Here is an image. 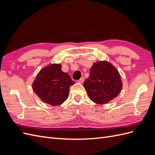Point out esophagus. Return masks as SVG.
Returning <instances> with one entry per match:
<instances>
[{
	"label": "esophagus",
	"mask_w": 155,
	"mask_h": 155,
	"mask_svg": "<svg viewBox=\"0 0 155 155\" xmlns=\"http://www.w3.org/2000/svg\"><path fill=\"white\" fill-rule=\"evenodd\" d=\"M84 81H85V79H84L83 77H82V78H81L80 79H79V80H78V83H83L84 82Z\"/></svg>",
	"instance_id": "esophagus-1"
}]
</instances>
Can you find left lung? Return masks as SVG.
I'll list each match as a JSON object with an SVG mask.
<instances>
[{"label": "left lung", "instance_id": "1", "mask_svg": "<svg viewBox=\"0 0 155 155\" xmlns=\"http://www.w3.org/2000/svg\"><path fill=\"white\" fill-rule=\"evenodd\" d=\"M83 87L93 102L103 105L119 94L123 83L119 72L113 65L107 61H100L93 64Z\"/></svg>", "mask_w": 155, "mask_h": 155}]
</instances>
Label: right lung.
I'll return each instance as SVG.
<instances>
[{
	"instance_id": "right-lung-1",
	"label": "right lung",
	"mask_w": 155,
	"mask_h": 155,
	"mask_svg": "<svg viewBox=\"0 0 155 155\" xmlns=\"http://www.w3.org/2000/svg\"><path fill=\"white\" fill-rule=\"evenodd\" d=\"M61 64H50L42 68L32 83L33 91L46 104L61 105L69 94L70 87L75 83Z\"/></svg>"
}]
</instances>
